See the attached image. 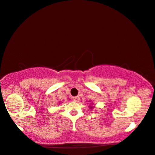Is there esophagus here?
Here are the masks:
<instances>
[{
	"label": "esophagus",
	"mask_w": 155,
	"mask_h": 155,
	"mask_svg": "<svg viewBox=\"0 0 155 155\" xmlns=\"http://www.w3.org/2000/svg\"><path fill=\"white\" fill-rule=\"evenodd\" d=\"M73 101H74V102H76V103H78V102H79L80 101V98L79 96H75L73 98Z\"/></svg>",
	"instance_id": "obj_1"
}]
</instances>
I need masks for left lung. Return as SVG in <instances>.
I'll list each match as a JSON object with an SVG mask.
<instances>
[{
	"mask_svg": "<svg viewBox=\"0 0 155 155\" xmlns=\"http://www.w3.org/2000/svg\"><path fill=\"white\" fill-rule=\"evenodd\" d=\"M90 108H91H91H92V107H90Z\"/></svg>",
	"mask_w": 155,
	"mask_h": 155,
	"instance_id": "left-lung-1",
	"label": "left lung"
}]
</instances>
